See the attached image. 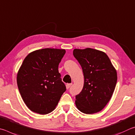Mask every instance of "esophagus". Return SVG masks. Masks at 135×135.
I'll return each mask as SVG.
<instances>
[{"label": "esophagus", "instance_id": "1", "mask_svg": "<svg viewBox=\"0 0 135 135\" xmlns=\"http://www.w3.org/2000/svg\"><path fill=\"white\" fill-rule=\"evenodd\" d=\"M72 84H67L66 85V89H69L70 86H71V85H72Z\"/></svg>", "mask_w": 135, "mask_h": 135}]
</instances>
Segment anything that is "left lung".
Returning <instances> with one entry per match:
<instances>
[{
    "label": "left lung",
    "mask_w": 135,
    "mask_h": 135,
    "mask_svg": "<svg viewBox=\"0 0 135 135\" xmlns=\"http://www.w3.org/2000/svg\"><path fill=\"white\" fill-rule=\"evenodd\" d=\"M73 54L81 65L84 76L82 90L76 95V107L88 114L100 112L114 93L117 80L116 70L103 51L91 48L76 49Z\"/></svg>",
    "instance_id": "obj_1"
}]
</instances>
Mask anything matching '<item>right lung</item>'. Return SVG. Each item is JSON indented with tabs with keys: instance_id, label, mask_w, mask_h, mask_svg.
<instances>
[{
	"instance_id": "obj_1",
	"label": "right lung",
	"mask_w": 135,
	"mask_h": 135,
	"mask_svg": "<svg viewBox=\"0 0 135 135\" xmlns=\"http://www.w3.org/2000/svg\"><path fill=\"white\" fill-rule=\"evenodd\" d=\"M65 49H42L30 53L18 70V87L26 105L32 112L47 114L55 109L65 84L59 72Z\"/></svg>"
}]
</instances>
